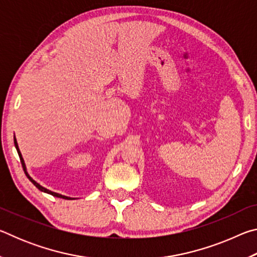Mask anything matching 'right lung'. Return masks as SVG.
<instances>
[{
	"instance_id": "obj_1",
	"label": "right lung",
	"mask_w": 257,
	"mask_h": 257,
	"mask_svg": "<svg viewBox=\"0 0 257 257\" xmlns=\"http://www.w3.org/2000/svg\"><path fill=\"white\" fill-rule=\"evenodd\" d=\"M15 146H16V149H17V152H18V154H19V158H20V161H21V164H23V168H24V171H25V173H26V176H27L28 179H29L30 181H32L33 184H34L35 186H36L38 189H40L41 191H44V193H47V194H50V195H53V196H55V197H60V198H64V199H72L71 197L64 196V195H61V194H58V193H54V191H52V190L46 189L45 187L41 186L40 184H38V182L35 181V180L33 179V178L28 175V172H27V169H26L25 161H24V159H23V155H21V153H20V150H19V147H18V143H17V139H16V138H15Z\"/></svg>"
}]
</instances>
